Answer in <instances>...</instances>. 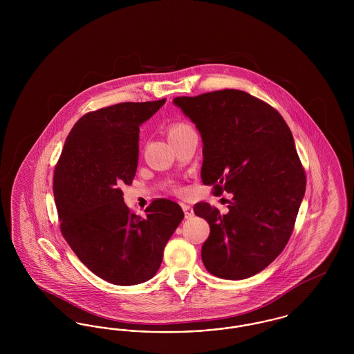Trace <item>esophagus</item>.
<instances>
[{
  "instance_id": "1",
  "label": "esophagus",
  "mask_w": 354,
  "mask_h": 354,
  "mask_svg": "<svg viewBox=\"0 0 354 354\" xmlns=\"http://www.w3.org/2000/svg\"><path fill=\"white\" fill-rule=\"evenodd\" d=\"M182 208H183V211H185V219H191V218L194 216V209H192V207H189L188 204H182Z\"/></svg>"
}]
</instances>
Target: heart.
<instances>
[{
	"instance_id": "b5f03b06",
	"label": "heart",
	"mask_w": 354,
	"mask_h": 354,
	"mask_svg": "<svg viewBox=\"0 0 354 354\" xmlns=\"http://www.w3.org/2000/svg\"><path fill=\"white\" fill-rule=\"evenodd\" d=\"M188 129H191V127H189L188 124H185V123H182V122L171 124L169 127V138H172V136H175V135L183 133V131L188 130Z\"/></svg>"
}]
</instances>
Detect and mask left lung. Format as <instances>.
Instances as JSON below:
<instances>
[{
	"instance_id": "obj_1",
	"label": "left lung",
	"mask_w": 354,
	"mask_h": 354,
	"mask_svg": "<svg viewBox=\"0 0 354 354\" xmlns=\"http://www.w3.org/2000/svg\"><path fill=\"white\" fill-rule=\"evenodd\" d=\"M202 135V180L214 194H234L228 214L208 203L195 215L208 221L204 267L227 280L267 268L292 235L305 194V172L286 120L266 102L241 90L176 97Z\"/></svg>"
}]
</instances>
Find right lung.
<instances>
[{
  "instance_id": "right-lung-1",
  "label": "right lung",
  "mask_w": 354,
  "mask_h": 354,
  "mask_svg": "<svg viewBox=\"0 0 354 354\" xmlns=\"http://www.w3.org/2000/svg\"><path fill=\"white\" fill-rule=\"evenodd\" d=\"M165 102H123L84 114L68 135L54 169L62 235L88 270L115 286L153 277L169 237L185 218L180 205L169 199L153 201L146 216H138L120 189L133 183L136 172L139 126Z\"/></svg>"
}]
</instances>
